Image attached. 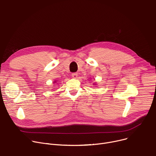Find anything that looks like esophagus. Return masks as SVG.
Masks as SVG:
<instances>
[{
  "label": "esophagus",
  "mask_w": 156,
  "mask_h": 156,
  "mask_svg": "<svg viewBox=\"0 0 156 156\" xmlns=\"http://www.w3.org/2000/svg\"><path fill=\"white\" fill-rule=\"evenodd\" d=\"M71 76L73 78H76L78 76V73H73L71 74Z\"/></svg>",
  "instance_id": "1"
}]
</instances>
